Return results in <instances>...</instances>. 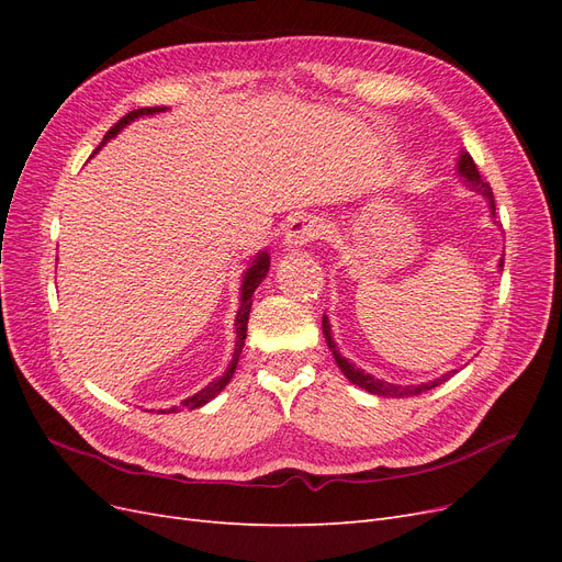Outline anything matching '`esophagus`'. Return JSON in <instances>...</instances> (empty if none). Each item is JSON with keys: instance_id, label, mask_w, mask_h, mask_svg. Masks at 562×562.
Listing matches in <instances>:
<instances>
[{"instance_id": "1", "label": "esophagus", "mask_w": 562, "mask_h": 562, "mask_svg": "<svg viewBox=\"0 0 562 562\" xmlns=\"http://www.w3.org/2000/svg\"><path fill=\"white\" fill-rule=\"evenodd\" d=\"M323 232H326V225H323V220H318L316 215H297L291 220V225L285 227L283 244L288 248L307 246L316 241Z\"/></svg>"}]
</instances>
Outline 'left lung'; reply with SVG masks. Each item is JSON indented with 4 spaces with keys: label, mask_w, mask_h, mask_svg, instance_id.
<instances>
[{
    "label": "left lung",
    "mask_w": 562,
    "mask_h": 562,
    "mask_svg": "<svg viewBox=\"0 0 562 562\" xmlns=\"http://www.w3.org/2000/svg\"><path fill=\"white\" fill-rule=\"evenodd\" d=\"M459 168V176H462L473 190H479V192H483L485 196H487V201H490V209H492V215H495V196H492V190H490V182H485L483 178H481V171H479V166L473 164V159H471V155L469 151H464L462 157H459V164H457ZM499 267L504 269V258L499 260ZM323 335H326V342H328V347H330V351H333V359H335V363L339 366V370L345 372L347 375V380L351 382V384H356V386H361V389H366V391H370V394H378V396H391V398H403V396H417V394H422V391H429V389H434V386H438V384H443L446 380H450L457 370H452V372H448V375H443L440 380H434V382H427V384H411V386H401V384H389V382H384V380H375L372 375H368L366 370H361V368H356L353 363H349L342 353H339V349H337V345H335V339H333V335H330V323H328V318L323 316Z\"/></svg>",
    "instance_id": "1"
}]
</instances>
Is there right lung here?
Wrapping results in <instances>:
<instances>
[{"mask_svg": "<svg viewBox=\"0 0 562 562\" xmlns=\"http://www.w3.org/2000/svg\"><path fill=\"white\" fill-rule=\"evenodd\" d=\"M164 108H140V110H133V112H128L126 116H122L119 119V122L105 133V140H110V138H114V135L122 131L128 122H133V119H138V116H143V114H155V112H161ZM103 140V143H105ZM267 271H269V255L267 252H260L258 258H255V262L250 265V269L246 271V277H244V285H241V307H239V314H236V347H234V356H232V363H229V368L225 370V375L223 378H217V380H213L209 386H203L199 394H194V396H190L187 401H182L180 403V407H187V411H194V407H201V405H206L209 401H213L220 391H223L227 384H229V380H232V375H234V370H236V363H239V356H241V349H244V342H246V330H248V316H250V304H252V293H255V288H258L260 283H262V279L267 277ZM161 413H178V407H171V411H161Z\"/></svg>", "mask_w": 562, "mask_h": 562, "instance_id": "obj_1", "label": "right lung"}]
</instances>
